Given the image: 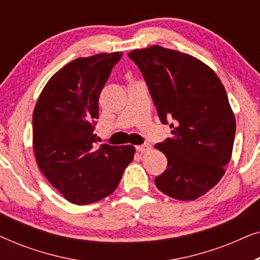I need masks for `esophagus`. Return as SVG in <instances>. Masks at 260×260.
I'll return each mask as SVG.
<instances>
[{"instance_id":"1","label":"esophagus","mask_w":260,"mask_h":260,"mask_svg":"<svg viewBox=\"0 0 260 260\" xmlns=\"http://www.w3.org/2000/svg\"><path fill=\"white\" fill-rule=\"evenodd\" d=\"M150 149H151V145L149 144V143H145L143 145H138V147H136V150L138 152H142V154H144V152L149 151V150H150Z\"/></svg>"}]
</instances>
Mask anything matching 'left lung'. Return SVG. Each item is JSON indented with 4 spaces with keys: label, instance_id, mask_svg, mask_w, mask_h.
Wrapping results in <instances>:
<instances>
[{
    "label": "left lung",
    "instance_id": "left-lung-1",
    "mask_svg": "<svg viewBox=\"0 0 260 260\" xmlns=\"http://www.w3.org/2000/svg\"><path fill=\"white\" fill-rule=\"evenodd\" d=\"M129 58L143 73L161 122L173 120L172 138L155 145L168 159L156 187L176 200H195L221 180L232 156L236 118L225 87L186 53L151 46Z\"/></svg>",
    "mask_w": 260,
    "mask_h": 260
}]
</instances>
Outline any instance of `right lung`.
<instances>
[{
  "label": "right lung",
  "instance_id": "1",
  "mask_svg": "<svg viewBox=\"0 0 260 260\" xmlns=\"http://www.w3.org/2000/svg\"><path fill=\"white\" fill-rule=\"evenodd\" d=\"M122 53L78 58L47 81L33 112L37 163L67 201L88 205L112 194L134 159L133 145L95 147L99 94Z\"/></svg>",
  "mask_w": 260,
  "mask_h": 260
}]
</instances>
